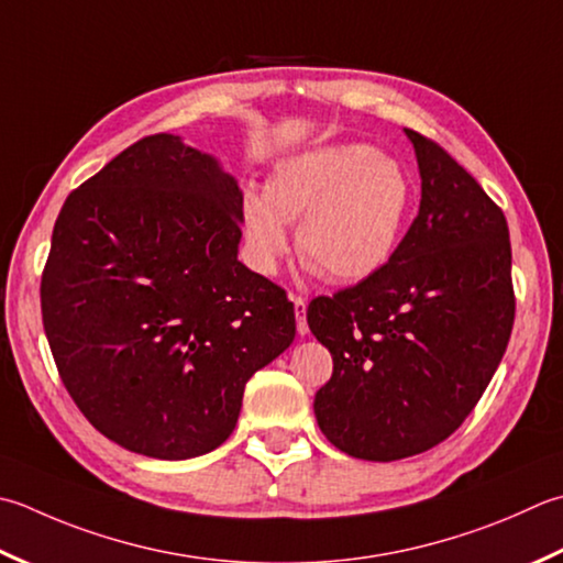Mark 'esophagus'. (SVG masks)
<instances>
[{
	"instance_id": "obj_1",
	"label": "esophagus",
	"mask_w": 563,
	"mask_h": 563,
	"mask_svg": "<svg viewBox=\"0 0 563 563\" xmlns=\"http://www.w3.org/2000/svg\"><path fill=\"white\" fill-rule=\"evenodd\" d=\"M292 305H295V319H297V334L305 336L307 332H310V327H307V302L302 300V297L292 295Z\"/></svg>"
}]
</instances>
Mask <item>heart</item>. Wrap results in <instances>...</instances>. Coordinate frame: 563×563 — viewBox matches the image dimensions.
<instances>
[{
    "instance_id": "b5f03b06",
    "label": "heart",
    "mask_w": 563,
    "mask_h": 563,
    "mask_svg": "<svg viewBox=\"0 0 563 563\" xmlns=\"http://www.w3.org/2000/svg\"><path fill=\"white\" fill-rule=\"evenodd\" d=\"M415 185L402 165L361 143H334L283 161L263 197L246 195L241 222L251 266L278 268L297 222L302 263L329 283H356L383 268L410 219Z\"/></svg>"
}]
</instances>
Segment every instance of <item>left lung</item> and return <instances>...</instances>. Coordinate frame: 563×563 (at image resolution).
Segmentation results:
<instances>
[{
  "label": "left lung",
  "mask_w": 563,
  "mask_h": 563,
  "mask_svg": "<svg viewBox=\"0 0 563 563\" xmlns=\"http://www.w3.org/2000/svg\"><path fill=\"white\" fill-rule=\"evenodd\" d=\"M405 134L422 175L415 222L383 268L307 307V324L334 358L314 395L317 424L366 461L422 454L454 434L515 322L503 209L437 141Z\"/></svg>",
  "instance_id": "left-lung-1"
}]
</instances>
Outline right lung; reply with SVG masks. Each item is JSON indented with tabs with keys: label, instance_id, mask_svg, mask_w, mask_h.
<instances>
[{
	"label": "right lung",
	"instance_id": "right-lung-1",
	"mask_svg": "<svg viewBox=\"0 0 563 563\" xmlns=\"http://www.w3.org/2000/svg\"><path fill=\"white\" fill-rule=\"evenodd\" d=\"M241 209L212 156L153 134L55 219L43 329L65 390L119 446L180 461L224 444L249 378L292 344L288 295L236 258Z\"/></svg>",
	"mask_w": 563,
	"mask_h": 563
}]
</instances>
